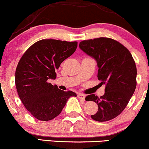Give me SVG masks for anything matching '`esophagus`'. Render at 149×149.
Masks as SVG:
<instances>
[{
	"label": "esophagus",
	"instance_id": "esophagus-1",
	"mask_svg": "<svg viewBox=\"0 0 149 149\" xmlns=\"http://www.w3.org/2000/svg\"><path fill=\"white\" fill-rule=\"evenodd\" d=\"M85 97L86 96L85 95H84V94H81V93L78 94V98L81 100H85Z\"/></svg>",
	"mask_w": 149,
	"mask_h": 149
}]
</instances>
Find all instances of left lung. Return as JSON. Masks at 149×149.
Wrapping results in <instances>:
<instances>
[{
  "label": "left lung",
  "mask_w": 149,
  "mask_h": 149,
  "mask_svg": "<svg viewBox=\"0 0 149 149\" xmlns=\"http://www.w3.org/2000/svg\"><path fill=\"white\" fill-rule=\"evenodd\" d=\"M79 47L97 62V78L105 85L100 97L92 94L86 100L93 101L98 111L91 115L97 121H107L123 111L135 91L137 68L130 52L123 45L107 38L80 42Z\"/></svg>",
  "instance_id": "left-lung-1"
}]
</instances>
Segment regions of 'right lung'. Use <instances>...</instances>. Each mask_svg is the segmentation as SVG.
I'll list each match as a JSON object with an SVG mask.
<instances>
[{
	"label": "right lung",
	"instance_id": "right-lung-1",
	"mask_svg": "<svg viewBox=\"0 0 149 149\" xmlns=\"http://www.w3.org/2000/svg\"><path fill=\"white\" fill-rule=\"evenodd\" d=\"M77 47V42L42 40L21 58L15 72L16 88L24 107L37 119L52 120L60 114L71 96H77L49 83V79H56V70Z\"/></svg>",
	"mask_w": 149,
	"mask_h": 149
}]
</instances>
